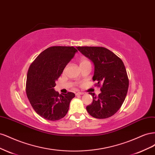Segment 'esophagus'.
<instances>
[{
  "instance_id": "1",
  "label": "esophagus",
  "mask_w": 155,
  "mask_h": 155,
  "mask_svg": "<svg viewBox=\"0 0 155 155\" xmlns=\"http://www.w3.org/2000/svg\"><path fill=\"white\" fill-rule=\"evenodd\" d=\"M83 94V92H78L76 94V96H79V95H82Z\"/></svg>"
}]
</instances>
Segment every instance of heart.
Returning a JSON list of instances; mask_svg holds the SVG:
<instances>
[{
	"label": "heart",
	"mask_w": 155,
	"mask_h": 155,
	"mask_svg": "<svg viewBox=\"0 0 155 155\" xmlns=\"http://www.w3.org/2000/svg\"><path fill=\"white\" fill-rule=\"evenodd\" d=\"M88 62H89V61H88L86 58H81V59H80V61H79V63H80V64H83V63H88Z\"/></svg>",
	"instance_id": "1"
}]
</instances>
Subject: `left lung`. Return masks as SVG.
I'll use <instances>...</instances> for the list:
<instances>
[{"label":"left lung","instance_id":"1","mask_svg":"<svg viewBox=\"0 0 155 155\" xmlns=\"http://www.w3.org/2000/svg\"><path fill=\"white\" fill-rule=\"evenodd\" d=\"M77 49L94 64L93 81L101 87V92L93 97L87 110L91 116L104 119L113 116L122 105L129 88V79L125 65L112 51L100 46H78Z\"/></svg>","mask_w":155,"mask_h":155}]
</instances>
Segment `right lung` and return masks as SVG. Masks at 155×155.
Instances as JSON below:
<instances>
[{
    "label": "right lung",
    "instance_id": "right-lung-1",
    "mask_svg": "<svg viewBox=\"0 0 155 155\" xmlns=\"http://www.w3.org/2000/svg\"><path fill=\"white\" fill-rule=\"evenodd\" d=\"M77 51L73 46H51L42 51L30 64L26 92L33 109L42 118L56 121L68 112L74 93L59 94L54 87Z\"/></svg>",
    "mask_w": 155,
    "mask_h": 155
}]
</instances>
